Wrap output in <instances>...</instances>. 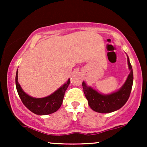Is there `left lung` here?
Listing matches in <instances>:
<instances>
[{"label": "left lung", "instance_id": "obj_1", "mask_svg": "<svg viewBox=\"0 0 147 147\" xmlns=\"http://www.w3.org/2000/svg\"><path fill=\"white\" fill-rule=\"evenodd\" d=\"M127 61L131 72L125 83L117 92L109 95H102L91 87L87 86L85 82H83L82 86L84 92L89 106L92 110L101 113H108L118 110L126 104L129 98L133 82V69L129 57Z\"/></svg>", "mask_w": 147, "mask_h": 147}]
</instances>
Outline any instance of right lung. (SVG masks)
Instances as JSON below:
<instances>
[{"label":"right lung","mask_w":147,"mask_h":147,"mask_svg":"<svg viewBox=\"0 0 147 147\" xmlns=\"http://www.w3.org/2000/svg\"><path fill=\"white\" fill-rule=\"evenodd\" d=\"M70 79L64 84L52 95L43 98H34L26 94L18 82V70L16 75V87L22 102L30 111L39 115L53 113L59 110L61 106L65 90L70 84Z\"/></svg>","instance_id":"add662e5"}]
</instances>
